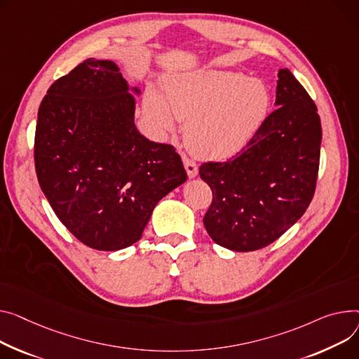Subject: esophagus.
Returning a JSON list of instances; mask_svg holds the SVG:
<instances>
[{
    "label": "esophagus",
    "instance_id": "obj_1",
    "mask_svg": "<svg viewBox=\"0 0 359 359\" xmlns=\"http://www.w3.org/2000/svg\"><path fill=\"white\" fill-rule=\"evenodd\" d=\"M183 164H184V169H186L189 177H195L198 175V164L192 158H189L187 156H183Z\"/></svg>",
    "mask_w": 359,
    "mask_h": 359
}]
</instances>
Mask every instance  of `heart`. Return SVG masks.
<instances>
[{"instance_id":"obj_1","label":"heart","mask_w":359,"mask_h":359,"mask_svg":"<svg viewBox=\"0 0 359 359\" xmlns=\"http://www.w3.org/2000/svg\"><path fill=\"white\" fill-rule=\"evenodd\" d=\"M144 108L161 130H170L173 118L186 121L184 138L196 156L226 158L266 123L271 92L258 78L210 69L167 78L161 95L147 93Z\"/></svg>"}]
</instances>
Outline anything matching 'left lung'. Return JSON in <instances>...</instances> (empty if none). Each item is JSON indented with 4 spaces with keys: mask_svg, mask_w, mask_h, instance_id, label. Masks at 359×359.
<instances>
[{
    "mask_svg": "<svg viewBox=\"0 0 359 359\" xmlns=\"http://www.w3.org/2000/svg\"><path fill=\"white\" fill-rule=\"evenodd\" d=\"M276 95L278 108L240 153L199 167L212 190L203 225L228 250L270 245L300 219L315 195L322 141L318 108L289 69H280Z\"/></svg>",
    "mask_w": 359,
    "mask_h": 359,
    "instance_id": "8db88e82",
    "label": "left lung"
}]
</instances>
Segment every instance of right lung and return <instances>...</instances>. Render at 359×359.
Listing matches in <instances>:
<instances>
[{"mask_svg": "<svg viewBox=\"0 0 359 359\" xmlns=\"http://www.w3.org/2000/svg\"><path fill=\"white\" fill-rule=\"evenodd\" d=\"M134 108L118 66L92 57L59 78L39 108V184L60 222L93 250L137 243L158 201L187 179L172 144L138 133Z\"/></svg>", "mask_w": 359, "mask_h": 359, "instance_id": "obj_1", "label": "right lung"}]
</instances>
